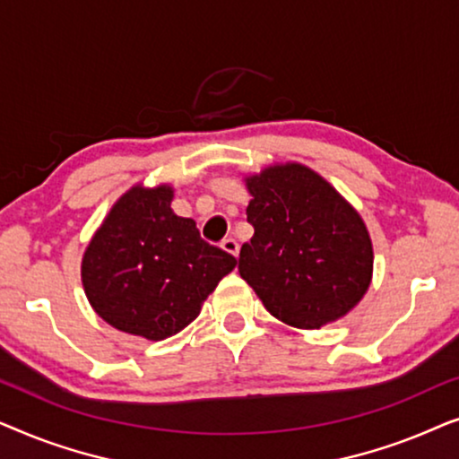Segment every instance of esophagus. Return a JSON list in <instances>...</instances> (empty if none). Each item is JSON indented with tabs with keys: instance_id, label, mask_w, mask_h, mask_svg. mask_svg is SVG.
Wrapping results in <instances>:
<instances>
[{
	"instance_id": "34e87169",
	"label": "esophagus",
	"mask_w": 459,
	"mask_h": 459,
	"mask_svg": "<svg viewBox=\"0 0 459 459\" xmlns=\"http://www.w3.org/2000/svg\"><path fill=\"white\" fill-rule=\"evenodd\" d=\"M221 248L225 250V253H230L231 256H238V253H240V244H238L234 238H225V240L221 242Z\"/></svg>"
}]
</instances>
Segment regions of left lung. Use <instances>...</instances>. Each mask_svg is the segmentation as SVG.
<instances>
[{"instance_id": "1", "label": "left lung", "mask_w": 459, "mask_h": 459, "mask_svg": "<svg viewBox=\"0 0 459 459\" xmlns=\"http://www.w3.org/2000/svg\"><path fill=\"white\" fill-rule=\"evenodd\" d=\"M255 228L238 272L265 309L317 330L347 316L372 284V238L359 212L313 169L269 165L244 178Z\"/></svg>"}]
</instances>
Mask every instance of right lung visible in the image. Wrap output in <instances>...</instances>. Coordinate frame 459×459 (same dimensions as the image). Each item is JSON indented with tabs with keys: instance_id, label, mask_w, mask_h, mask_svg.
I'll return each instance as SVG.
<instances>
[{
	"instance_id": "add662e5",
	"label": "right lung",
	"mask_w": 459,
	"mask_h": 459,
	"mask_svg": "<svg viewBox=\"0 0 459 459\" xmlns=\"http://www.w3.org/2000/svg\"><path fill=\"white\" fill-rule=\"evenodd\" d=\"M173 187L135 184L112 204L87 244L81 281L93 311L112 328L165 341L198 317L206 297L236 267L175 215Z\"/></svg>"
}]
</instances>
